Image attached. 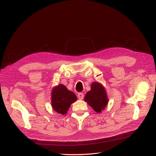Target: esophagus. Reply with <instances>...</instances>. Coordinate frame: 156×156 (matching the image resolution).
<instances>
[{
    "instance_id": "34e87169",
    "label": "esophagus",
    "mask_w": 156,
    "mask_h": 156,
    "mask_svg": "<svg viewBox=\"0 0 156 156\" xmlns=\"http://www.w3.org/2000/svg\"><path fill=\"white\" fill-rule=\"evenodd\" d=\"M77 97L79 99V100H83V99L84 98V94L83 93H79L77 94Z\"/></svg>"
}]
</instances>
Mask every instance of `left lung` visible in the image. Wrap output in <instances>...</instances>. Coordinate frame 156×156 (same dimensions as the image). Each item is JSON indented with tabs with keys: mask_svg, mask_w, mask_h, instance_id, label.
<instances>
[{
	"mask_svg": "<svg viewBox=\"0 0 156 156\" xmlns=\"http://www.w3.org/2000/svg\"><path fill=\"white\" fill-rule=\"evenodd\" d=\"M84 100L98 113L104 109L108 101L105 88L97 82L92 83L91 90L87 93Z\"/></svg>",
	"mask_w": 156,
	"mask_h": 156,
	"instance_id": "1",
	"label": "left lung"
}]
</instances>
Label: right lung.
I'll list each match as a JSON object with an SVG mask.
<instances>
[{
    "label": "right lung",
    "instance_id": "right-lung-1",
    "mask_svg": "<svg viewBox=\"0 0 156 156\" xmlns=\"http://www.w3.org/2000/svg\"><path fill=\"white\" fill-rule=\"evenodd\" d=\"M77 99L76 95L62 84L54 87L51 92L52 107L56 112L62 115L66 114L71 104Z\"/></svg>",
    "mask_w": 156,
    "mask_h": 156
}]
</instances>
